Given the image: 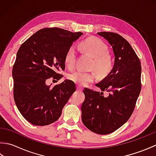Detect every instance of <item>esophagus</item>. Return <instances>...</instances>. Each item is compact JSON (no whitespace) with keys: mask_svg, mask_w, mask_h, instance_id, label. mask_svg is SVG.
<instances>
[{"mask_svg":"<svg viewBox=\"0 0 156 156\" xmlns=\"http://www.w3.org/2000/svg\"><path fill=\"white\" fill-rule=\"evenodd\" d=\"M76 89H77V90H78V91H82V90H83V88L80 87H79V86H77V88H76Z\"/></svg>","mask_w":156,"mask_h":156,"instance_id":"34e87169","label":"esophagus"}]
</instances>
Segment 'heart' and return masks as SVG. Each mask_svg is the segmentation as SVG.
Listing matches in <instances>:
<instances>
[{
	"mask_svg": "<svg viewBox=\"0 0 156 156\" xmlns=\"http://www.w3.org/2000/svg\"><path fill=\"white\" fill-rule=\"evenodd\" d=\"M81 50L86 54L93 58L92 68L95 69L101 76L108 74L112 69V61L108 54V47L101 39L96 37L88 38L80 44ZM77 51L74 46L68 48L64 57L66 66L69 69L74 67ZM68 78L79 86L84 87L96 80L97 75L94 72H85L76 70L69 74Z\"/></svg>",
	"mask_w": 156,
	"mask_h": 156,
	"instance_id": "b5f03b06",
	"label": "heart"
}]
</instances>
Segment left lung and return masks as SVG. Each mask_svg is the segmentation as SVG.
I'll list each match as a JSON object with an SVG mask.
<instances>
[{"instance_id":"left-lung-1","label":"left lung","mask_w":156,"mask_h":156,"mask_svg":"<svg viewBox=\"0 0 156 156\" xmlns=\"http://www.w3.org/2000/svg\"><path fill=\"white\" fill-rule=\"evenodd\" d=\"M112 46L115 64L111 72L96 84L103 92L86 88L85 99L82 105V121L89 130L107 135L120 128L134 111L141 83V62L129 43L117 34L97 33Z\"/></svg>"}]
</instances>
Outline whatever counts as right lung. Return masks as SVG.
Returning <instances> with one entry per match:
<instances>
[{
    "instance_id": "right-lung-1",
    "label": "right lung",
    "mask_w": 156,
    "mask_h": 156,
    "mask_svg": "<svg viewBox=\"0 0 156 156\" xmlns=\"http://www.w3.org/2000/svg\"><path fill=\"white\" fill-rule=\"evenodd\" d=\"M83 34L58 27L40 29L19 48L12 67L13 95L26 120L37 126L56 121L72 94L74 82L66 80L51 88L48 79L59 80L65 69L64 57L73 41Z\"/></svg>"
}]
</instances>
